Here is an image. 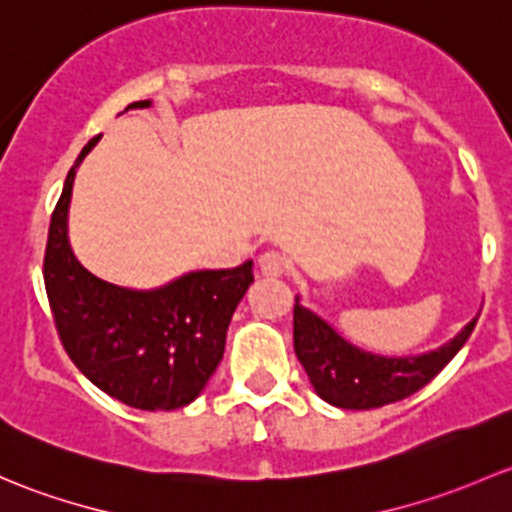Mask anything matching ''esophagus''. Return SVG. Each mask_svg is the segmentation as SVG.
<instances>
[{"mask_svg":"<svg viewBox=\"0 0 512 512\" xmlns=\"http://www.w3.org/2000/svg\"><path fill=\"white\" fill-rule=\"evenodd\" d=\"M258 266H261L263 276L278 278L288 271V258L278 251H266L261 258H258Z\"/></svg>","mask_w":512,"mask_h":512,"instance_id":"obj_1","label":"esophagus"}]
</instances>
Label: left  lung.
<instances>
[{
    "instance_id": "8db88e82",
    "label": "left lung",
    "mask_w": 512,
    "mask_h": 512,
    "mask_svg": "<svg viewBox=\"0 0 512 512\" xmlns=\"http://www.w3.org/2000/svg\"><path fill=\"white\" fill-rule=\"evenodd\" d=\"M476 320L439 350L416 357H382L337 335L295 300L293 347L315 392L340 409H377L407 399L429 384L471 337Z\"/></svg>"
}]
</instances>
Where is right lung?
Returning a JSON list of instances; mask_svg holds the SVG:
<instances>
[{
  "label": "right lung",
  "instance_id": "obj_1",
  "mask_svg": "<svg viewBox=\"0 0 512 512\" xmlns=\"http://www.w3.org/2000/svg\"><path fill=\"white\" fill-rule=\"evenodd\" d=\"M98 140H88L68 170L51 214L44 286L54 325L73 365L113 399L145 412L187 407L224 357L231 315L254 283L251 261L187 273L157 291H130L86 271L68 244L66 219L76 167Z\"/></svg>",
  "mask_w": 512,
  "mask_h": 512
}]
</instances>
